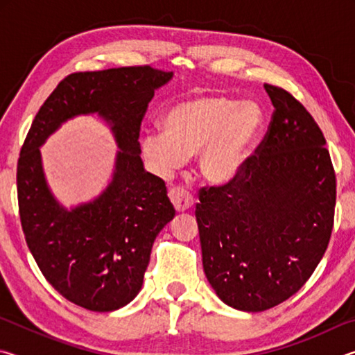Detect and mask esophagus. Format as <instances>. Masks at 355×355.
I'll list each match as a JSON object with an SVG mask.
<instances>
[{
  "label": "esophagus",
  "instance_id": "34e87169",
  "mask_svg": "<svg viewBox=\"0 0 355 355\" xmlns=\"http://www.w3.org/2000/svg\"><path fill=\"white\" fill-rule=\"evenodd\" d=\"M169 199L177 211H186V209H189L192 207V203H194L189 192L180 188V186H175V188H172L169 191Z\"/></svg>",
  "mask_w": 355,
  "mask_h": 355
}]
</instances>
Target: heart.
<instances>
[{"mask_svg": "<svg viewBox=\"0 0 355 355\" xmlns=\"http://www.w3.org/2000/svg\"><path fill=\"white\" fill-rule=\"evenodd\" d=\"M164 133L150 131L142 155L159 175H169L197 155V171L208 184L230 183L243 169L261 127L254 103H238L224 95H197L166 112Z\"/></svg>", "mask_w": 355, "mask_h": 355, "instance_id": "b5f03b06", "label": "heart"}]
</instances>
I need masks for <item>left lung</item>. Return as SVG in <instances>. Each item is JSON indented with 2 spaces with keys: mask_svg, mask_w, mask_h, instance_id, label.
<instances>
[{
  "mask_svg": "<svg viewBox=\"0 0 355 355\" xmlns=\"http://www.w3.org/2000/svg\"><path fill=\"white\" fill-rule=\"evenodd\" d=\"M271 123L230 183L199 191L203 271L222 302L263 311L296 294L334 228L336 182L322 131L285 89L264 84Z\"/></svg>",
  "mask_w": 355,
  "mask_h": 355,
  "instance_id": "left-lung-1",
  "label": "left lung"
}]
</instances>
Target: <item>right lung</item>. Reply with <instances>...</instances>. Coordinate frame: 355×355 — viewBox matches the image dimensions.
<instances>
[{"label":"right lung","mask_w":355,"mask_h":355,"mask_svg":"<svg viewBox=\"0 0 355 355\" xmlns=\"http://www.w3.org/2000/svg\"><path fill=\"white\" fill-rule=\"evenodd\" d=\"M172 71L150 65L65 76L35 114L17 166L21 228L44 277L80 307L112 311L141 291L155 238L175 216L166 183L144 169L139 131ZM97 112L118 146L112 183L92 202L64 209L51 194L38 147L65 119Z\"/></svg>","instance_id":"right-lung-1"}]
</instances>
